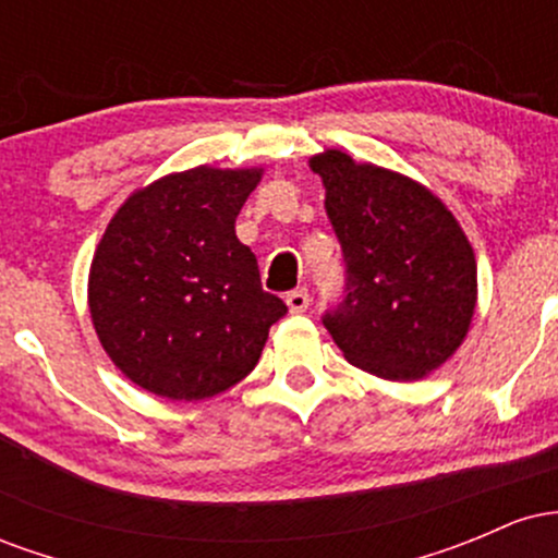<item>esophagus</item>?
<instances>
[{"label":"esophagus","instance_id":"esophagus-1","mask_svg":"<svg viewBox=\"0 0 558 558\" xmlns=\"http://www.w3.org/2000/svg\"><path fill=\"white\" fill-rule=\"evenodd\" d=\"M286 304L293 315H301V312L310 310V291H306V288H296V291L288 293Z\"/></svg>","mask_w":558,"mask_h":558}]
</instances>
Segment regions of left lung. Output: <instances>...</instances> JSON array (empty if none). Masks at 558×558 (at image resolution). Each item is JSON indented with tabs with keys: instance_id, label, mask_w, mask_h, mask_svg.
I'll list each match as a JSON object with an SVG mask.
<instances>
[{
	"instance_id": "left-lung-1",
	"label": "left lung",
	"mask_w": 558,
	"mask_h": 558,
	"mask_svg": "<svg viewBox=\"0 0 558 558\" xmlns=\"http://www.w3.org/2000/svg\"><path fill=\"white\" fill-rule=\"evenodd\" d=\"M343 248V299L323 325L345 360L386 380H420L470 328L477 265L470 241L425 185L343 151L312 157Z\"/></svg>"
}]
</instances>
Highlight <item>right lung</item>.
<instances>
[{"label": "right lung", "mask_w": 558, "mask_h": 558, "mask_svg": "<svg viewBox=\"0 0 558 558\" xmlns=\"http://www.w3.org/2000/svg\"><path fill=\"white\" fill-rule=\"evenodd\" d=\"M259 170L196 168L136 191L88 275L96 336L125 377L172 401L243 380L288 306L267 293L235 217Z\"/></svg>", "instance_id": "add662e5"}]
</instances>
